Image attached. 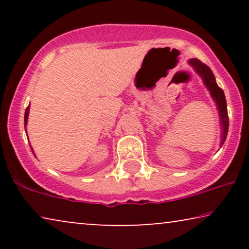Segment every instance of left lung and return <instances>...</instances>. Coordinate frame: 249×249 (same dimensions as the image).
I'll return each mask as SVG.
<instances>
[{"instance_id": "obj_1", "label": "left lung", "mask_w": 249, "mask_h": 249, "mask_svg": "<svg viewBox=\"0 0 249 249\" xmlns=\"http://www.w3.org/2000/svg\"><path fill=\"white\" fill-rule=\"evenodd\" d=\"M188 63L194 68V70L202 77V79L205 84L207 89H209L211 96L215 102L217 110H219V115L221 120V125H222V135H221V146L226 142L228 129H229V118H228V110H227V101L224 96L223 90L217 86L215 77L206 64L200 62L198 59H190Z\"/></svg>"}]
</instances>
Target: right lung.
Returning <instances> with one entry per match:
<instances>
[{
	"label": "right lung",
	"instance_id": "1",
	"mask_svg": "<svg viewBox=\"0 0 249 249\" xmlns=\"http://www.w3.org/2000/svg\"><path fill=\"white\" fill-rule=\"evenodd\" d=\"M28 114H29V105L28 107L26 108V112H25V124H27V121H28Z\"/></svg>",
	"mask_w": 249,
	"mask_h": 249
}]
</instances>
